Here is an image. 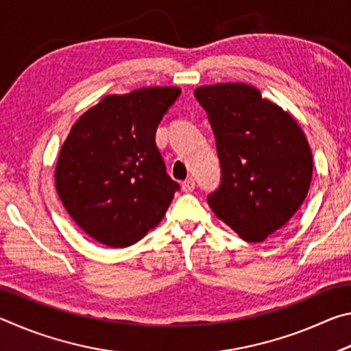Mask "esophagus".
<instances>
[{
    "label": "esophagus",
    "instance_id": "34e87169",
    "mask_svg": "<svg viewBox=\"0 0 351 351\" xmlns=\"http://www.w3.org/2000/svg\"><path fill=\"white\" fill-rule=\"evenodd\" d=\"M181 187H182V192H186V193L193 192V190H195V181L192 180V178H189V180L182 181Z\"/></svg>",
    "mask_w": 351,
    "mask_h": 351
}]
</instances>
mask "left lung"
Listing matches in <instances>:
<instances>
[{
    "mask_svg": "<svg viewBox=\"0 0 351 351\" xmlns=\"http://www.w3.org/2000/svg\"><path fill=\"white\" fill-rule=\"evenodd\" d=\"M221 165L207 197L215 215L243 240L260 243L287 224L306 198L313 154L289 112L246 83L199 86Z\"/></svg>",
    "mask_w": 351,
    "mask_h": 351,
    "instance_id": "8db88e82",
    "label": "left lung"
}]
</instances>
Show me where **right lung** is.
I'll use <instances>...</instances> for the list:
<instances>
[{"label": "right lung", "mask_w": 351, "mask_h": 351, "mask_svg": "<svg viewBox=\"0 0 351 351\" xmlns=\"http://www.w3.org/2000/svg\"><path fill=\"white\" fill-rule=\"evenodd\" d=\"M175 86L111 94L83 112L62 145L56 187L94 240L127 247L164 218L180 184L165 171L156 128L180 97Z\"/></svg>", "instance_id": "1"}]
</instances>
